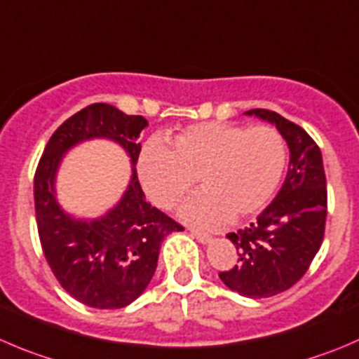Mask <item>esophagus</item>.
Listing matches in <instances>:
<instances>
[{
  "instance_id": "34e87169",
  "label": "esophagus",
  "mask_w": 359,
  "mask_h": 359,
  "mask_svg": "<svg viewBox=\"0 0 359 359\" xmlns=\"http://www.w3.org/2000/svg\"><path fill=\"white\" fill-rule=\"evenodd\" d=\"M191 235H193L194 238H196L198 242H201V243H208V242H212V236L208 235V233L198 231V229H191Z\"/></svg>"
}]
</instances>
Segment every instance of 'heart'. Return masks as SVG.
Here are the masks:
<instances>
[{"label": "heart", "instance_id": "obj_1", "mask_svg": "<svg viewBox=\"0 0 359 359\" xmlns=\"http://www.w3.org/2000/svg\"><path fill=\"white\" fill-rule=\"evenodd\" d=\"M286 142L270 126L245 130L228 123H200L172 138V147L149 140L138 173L149 198L173 208L194 182L201 186L182 207L193 224L215 226L257 214L276 194L286 168Z\"/></svg>", "mask_w": 359, "mask_h": 359}]
</instances>
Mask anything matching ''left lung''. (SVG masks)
I'll return each instance as SVG.
<instances>
[{"label":"left lung","mask_w":359,"mask_h":359,"mask_svg":"<svg viewBox=\"0 0 359 359\" xmlns=\"http://www.w3.org/2000/svg\"><path fill=\"white\" fill-rule=\"evenodd\" d=\"M245 114L276 124L290 147V166L279 194L256 221L226 235L238 259L219 277L242 297L268 298L294 286L321 247L328 208L326 175L321 151L304 128L272 110Z\"/></svg>","instance_id":"8db88e82"}]
</instances>
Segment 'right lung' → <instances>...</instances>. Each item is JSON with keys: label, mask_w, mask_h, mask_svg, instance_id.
Listing matches in <instances>:
<instances>
[{"label": "right lung", "mask_w": 359, "mask_h": 359, "mask_svg": "<svg viewBox=\"0 0 359 359\" xmlns=\"http://www.w3.org/2000/svg\"><path fill=\"white\" fill-rule=\"evenodd\" d=\"M142 116L93 103L66 119L50 137L34 173V210L45 259L62 290L93 309H123L151 283L166 235L184 229L145 201L137 175ZM93 137L117 141L134 165L121 201L98 219H76L55 200V173L65 151Z\"/></svg>", "instance_id": "obj_1"}]
</instances>
